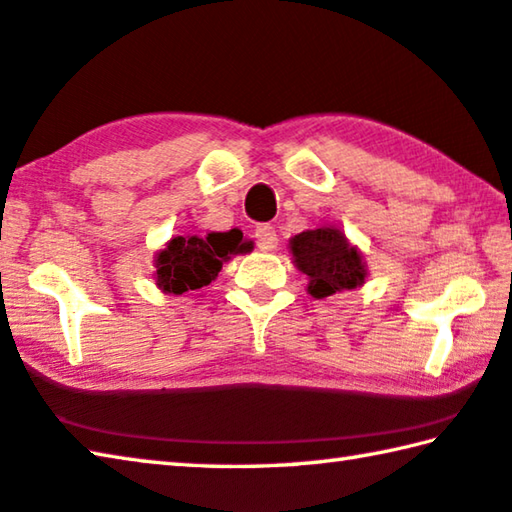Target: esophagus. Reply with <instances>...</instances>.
I'll return each instance as SVG.
<instances>
[{
	"instance_id": "34e87169",
	"label": "esophagus",
	"mask_w": 512,
	"mask_h": 512,
	"mask_svg": "<svg viewBox=\"0 0 512 512\" xmlns=\"http://www.w3.org/2000/svg\"><path fill=\"white\" fill-rule=\"evenodd\" d=\"M255 244L259 250H264V253H268V250H275L277 248V232L273 225H257L255 230Z\"/></svg>"
}]
</instances>
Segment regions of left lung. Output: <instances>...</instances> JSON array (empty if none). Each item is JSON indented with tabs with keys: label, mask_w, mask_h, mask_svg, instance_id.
Wrapping results in <instances>:
<instances>
[{
	"label": "left lung",
	"mask_w": 512,
	"mask_h": 512,
	"mask_svg": "<svg viewBox=\"0 0 512 512\" xmlns=\"http://www.w3.org/2000/svg\"><path fill=\"white\" fill-rule=\"evenodd\" d=\"M293 262L309 275V293L327 298L336 291L357 289L366 277L357 248L336 228H316L291 239Z\"/></svg>",
	"instance_id": "8db88e82"
}]
</instances>
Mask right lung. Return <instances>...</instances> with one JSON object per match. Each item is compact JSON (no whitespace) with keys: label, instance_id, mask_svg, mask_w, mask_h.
Segmentation results:
<instances>
[{"label":"right lung","instance_id":"obj_1","mask_svg":"<svg viewBox=\"0 0 512 512\" xmlns=\"http://www.w3.org/2000/svg\"><path fill=\"white\" fill-rule=\"evenodd\" d=\"M241 230L210 232L207 237H176L155 259L158 287L173 296L207 287L223 268L225 259L241 253Z\"/></svg>","mask_w":512,"mask_h":512}]
</instances>
